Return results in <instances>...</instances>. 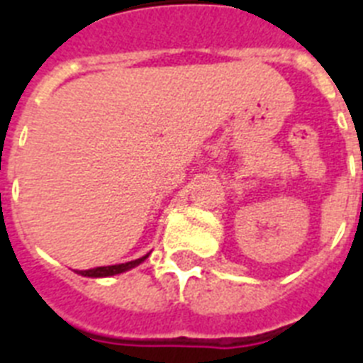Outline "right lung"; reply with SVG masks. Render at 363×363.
<instances>
[{
    "mask_svg": "<svg viewBox=\"0 0 363 363\" xmlns=\"http://www.w3.org/2000/svg\"><path fill=\"white\" fill-rule=\"evenodd\" d=\"M147 257H149V253L143 255V257L135 259V261H128V263L111 264V267H96V268H89V270H76V272H78L79 276H85V278H108V276H115V274L126 272V270L138 267V264L143 263Z\"/></svg>",
    "mask_w": 363,
    "mask_h": 363,
    "instance_id": "1",
    "label": "right lung"
}]
</instances>
